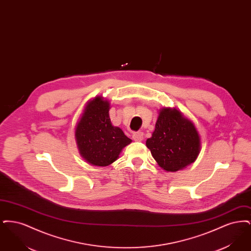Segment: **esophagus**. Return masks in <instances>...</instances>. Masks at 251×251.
<instances>
[{"mask_svg":"<svg viewBox=\"0 0 251 251\" xmlns=\"http://www.w3.org/2000/svg\"><path fill=\"white\" fill-rule=\"evenodd\" d=\"M132 139L134 141H137V142H140L143 140V132L141 131H135L132 133Z\"/></svg>","mask_w":251,"mask_h":251,"instance_id":"obj_1","label":"esophagus"}]
</instances>
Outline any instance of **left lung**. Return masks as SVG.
Returning a JSON list of instances; mask_svg holds the SVG:
<instances>
[{
	"label": "left lung",
	"mask_w": 251,
	"mask_h": 251,
	"mask_svg": "<svg viewBox=\"0 0 251 251\" xmlns=\"http://www.w3.org/2000/svg\"><path fill=\"white\" fill-rule=\"evenodd\" d=\"M146 145L160 167L177 171L197 159L201 139L190 120L176 109L165 108L160 111L155 130Z\"/></svg>",
	"instance_id": "obj_1"
}]
</instances>
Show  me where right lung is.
Segmentation results:
<instances>
[{"instance_id": "1", "label": "right lung", "mask_w": 251, "mask_h": 251, "mask_svg": "<svg viewBox=\"0 0 251 251\" xmlns=\"http://www.w3.org/2000/svg\"><path fill=\"white\" fill-rule=\"evenodd\" d=\"M109 108L107 100L97 97L84 109L75 130L81 155L93 166H109L131 142L121 129L112 125Z\"/></svg>"}]
</instances>
